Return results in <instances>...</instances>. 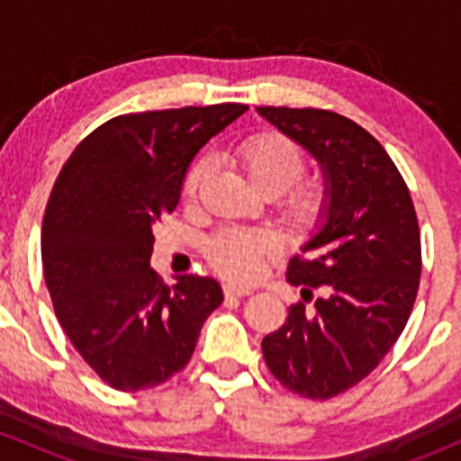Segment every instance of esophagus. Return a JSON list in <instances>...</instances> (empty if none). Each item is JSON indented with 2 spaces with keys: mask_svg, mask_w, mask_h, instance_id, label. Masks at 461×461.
Segmentation results:
<instances>
[{
  "mask_svg": "<svg viewBox=\"0 0 461 461\" xmlns=\"http://www.w3.org/2000/svg\"><path fill=\"white\" fill-rule=\"evenodd\" d=\"M222 292H225V296H227V299H240V296H248V294H252V290H248V287L231 285V283H227V285L222 287Z\"/></svg>",
  "mask_w": 461,
  "mask_h": 461,
  "instance_id": "obj_1",
  "label": "esophagus"
}]
</instances>
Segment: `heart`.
Segmentation results:
<instances>
[{"mask_svg":"<svg viewBox=\"0 0 461 461\" xmlns=\"http://www.w3.org/2000/svg\"><path fill=\"white\" fill-rule=\"evenodd\" d=\"M240 169L245 171L254 189L265 196L286 192L305 174V158L301 149L287 138L265 133L248 140L236 153ZM213 160L198 158L185 178V196L196 198L201 185L212 174ZM283 216L294 227H310L319 221L325 209V194L317 185H301L285 194L281 203ZM278 243L267 231L222 230L207 243V258L216 272L231 281H254L263 272L265 263L276 257Z\"/></svg>","mask_w":461,"mask_h":461,"instance_id":"heart-1","label":"heart"}]
</instances>
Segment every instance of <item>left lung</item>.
Segmentation results:
<instances>
[{"label":"left lung","mask_w":461,"mask_h":461,"mask_svg":"<svg viewBox=\"0 0 461 461\" xmlns=\"http://www.w3.org/2000/svg\"><path fill=\"white\" fill-rule=\"evenodd\" d=\"M323 171L325 209L287 281L312 309L292 305L263 339L269 373L308 399L366 379L406 328L421 276L415 204L385 149L352 120L323 109L257 106Z\"/></svg>","instance_id":"left-lung-1"}]
</instances>
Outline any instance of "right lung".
<instances>
[{"label": "right lung", "instance_id": "obj_1", "mask_svg": "<svg viewBox=\"0 0 461 461\" xmlns=\"http://www.w3.org/2000/svg\"><path fill=\"white\" fill-rule=\"evenodd\" d=\"M248 111L185 106L118 115L76 147L46 204L41 265L73 348L115 390L165 384L189 364L218 281L149 267L153 225L174 212L194 156Z\"/></svg>", "mask_w": 461, "mask_h": 461}]
</instances>
